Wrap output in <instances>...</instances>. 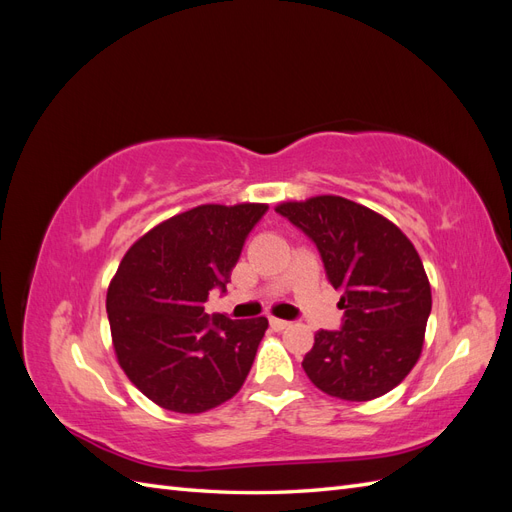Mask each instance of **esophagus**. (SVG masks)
Instances as JSON below:
<instances>
[{
  "label": "esophagus",
  "mask_w": 512,
  "mask_h": 512,
  "mask_svg": "<svg viewBox=\"0 0 512 512\" xmlns=\"http://www.w3.org/2000/svg\"><path fill=\"white\" fill-rule=\"evenodd\" d=\"M269 322H271V327H273L275 331H284V329L290 327V322H288V320H282V318H269Z\"/></svg>",
  "instance_id": "34e87169"
}]
</instances>
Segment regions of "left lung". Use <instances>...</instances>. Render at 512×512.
I'll return each mask as SVG.
<instances>
[{
  "instance_id": "1",
  "label": "left lung",
  "mask_w": 512,
  "mask_h": 512,
  "mask_svg": "<svg viewBox=\"0 0 512 512\" xmlns=\"http://www.w3.org/2000/svg\"><path fill=\"white\" fill-rule=\"evenodd\" d=\"M312 239L342 292L344 327L318 331L303 369L322 393L346 401L382 397L423 352L431 286L412 241L384 215L342 196L275 207Z\"/></svg>"
}]
</instances>
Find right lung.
Segmentation results:
<instances>
[{
    "label": "right lung",
    "mask_w": 512,
    "mask_h": 512,
    "mask_svg": "<svg viewBox=\"0 0 512 512\" xmlns=\"http://www.w3.org/2000/svg\"><path fill=\"white\" fill-rule=\"evenodd\" d=\"M265 203L200 205L147 230L106 292L117 363L153 404L200 414L232 399L250 374L269 320L209 318Z\"/></svg>",
    "instance_id": "add662e5"
}]
</instances>
